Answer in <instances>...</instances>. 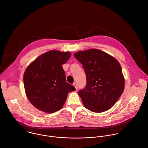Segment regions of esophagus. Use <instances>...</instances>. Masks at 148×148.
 <instances>
[{"mask_svg":"<svg viewBox=\"0 0 148 148\" xmlns=\"http://www.w3.org/2000/svg\"><path fill=\"white\" fill-rule=\"evenodd\" d=\"M73 86L75 87L76 90H77V88H78V86H77V83H74L73 84Z\"/></svg>","mask_w":148,"mask_h":148,"instance_id":"1","label":"esophagus"}]
</instances>
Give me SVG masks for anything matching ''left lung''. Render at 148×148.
<instances>
[{
    "instance_id": "1",
    "label": "left lung",
    "mask_w": 148,
    "mask_h": 148,
    "mask_svg": "<svg viewBox=\"0 0 148 148\" xmlns=\"http://www.w3.org/2000/svg\"><path fill=\"white\" fill-rule=\"evenodd\" d=\"M75 57L82 64L87 83L78 94L87 109L100 113L110 109L121 95L124 79L119 62L98 49L79 51Z\"/></svg>"
}]
</instances>
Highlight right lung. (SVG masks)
Listing matches in <instances>:
<instances>
[{"label":"right lung","mask_w":148,"mask_h":148,"mask_svg":"<svg viewBox=\"0 0 148 148\" xmlns=\"http://www.w3.org/2000/svg\"><path fill=\"white\" fill-rule=\"evenodd\" d=\"M71 56L70 52L51 50L40 56L26 69L24 74L25 93L38 109L50 113L59 110L68 94L76 90L66 82L62 66Z\"/></svg>","instance_id":"1"}]
</instances>
